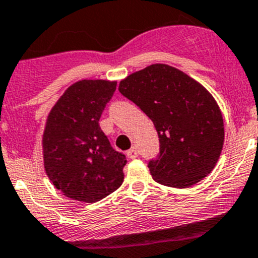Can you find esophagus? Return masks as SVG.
Instances as JSON below:
<instances>
[{
	"label": "esophagus",
	"instance_id": "obj_1",
	"mask_svg": "<svg viewBox=\"0 0 258 258\" xmlns=\"http://www.w3.org/2000/svg\"><path fill=\"white\" fill-rule=\"evenodd\" d=\"M126 156L129 157L131 159L137 158V157H138V149H137L136 147H133V148H131L129 151L126 152Z\"/></svg>",
	"mask_w": 258,
	"mask_h": 258
}]
</instances>
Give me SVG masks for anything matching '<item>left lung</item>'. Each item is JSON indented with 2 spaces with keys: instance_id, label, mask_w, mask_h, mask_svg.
<instances>
[{
  "instance_id": "obj_1",
  "label": "left lung",
  "mask_w": 258,
  "mask_h": 258,
  "mask_svg": "<svg viewBox=\"0 0 258 258\" xmlns=\"http://www.w3.org/2000/svg\"><path fill=\"white\" fill-rule=\"evenodd\" d=\"M119 91L158 133V158L148 163L156 182L185 188L212 172L222 153L224 122L204 86L177 68L156 63L120 81Z\"/></svg>"
}]
</instances>
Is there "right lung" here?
<instances>
[{
    "label": "right lung",
    "instance_id": "1",
    "mask_svg": "<svg viewBox=\"0 0 258 258\" xmlns=\"http://www.w3.org/2000/svg\"><path fill=\"white\" fill-rule=\"evenodd\" d=\"M116 90L115 81L81 80L51 107L43 134L44 168L67 198L96 203L124 181L126 158L116 152L99 125Z\"/></svg>",
    "mask_w": 258,
    "mask_h": 258
}]
</instances>
